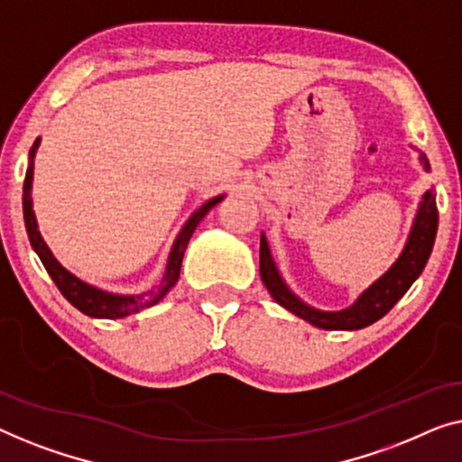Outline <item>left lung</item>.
Instances as JSON below:
<instances>
[{
  "label": "left lung",
  "mask_w": 462,
  "mask_h": 462,
  "mask_svg": "<svg viewBox=\"0 0 462 462\" xmlns=\"http://www.w3.org/2000/svg\"><path fill=\"white\" fill-rule=\"evenodd\" d=\"M419 159L425 171H429L431 167H429V161L423 152L419 154ZM435 234H438V205H435V190L429 188L423 199H420L411 234H408L400 257L395 259L392 268L379 281H374L366 291H362L360 297L349 308L339 311L311 308L289 289L274 257H272L268 238H265L263 232L262 243H259V274H262L265 289L274 297V301L281 303L284 310L293 311L295 316L303 318L311 327L324 330H358L385 316L404 297L411 284L420 276L429 255H431Z\"/></svg>",
  "instance_id": "obj_1"
}]
</instances>
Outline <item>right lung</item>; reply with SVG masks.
Wrapping results in <instances>:
<instances>
[{
	"instance_id": "1",
	"label": "right lung",
	"mask_w": 462,
	"mask_h": 462,
	"mask_svg": "<svg viewBox=\"0 0 462 462\" xmlns=\"http://www.w3.org/2000/svg\"><path fill=\"white\" fill-rule=\"evenodd\" d=\"M39 142H42V138L35 140V144L31 146V152H29V167H27V175H24V186H23V213H24V226H27L31 246H33V251L37 253L39 259H42L43 268L48 270V274L51 281H54L58 291L67 297V301L70 305H75V308L83 311L86 316L106 318V320L125 318L129 314H135V311L146 310L151 308V305L159 303L161 299H163L169 291L175 287V282H178L181 259H184V251L188 246V240L192 236V232L197 230L200 219H203L207 213L219 203V200H224L226 194L209 199L207 203L200 205L190 217H188L184 228L180 230V234L173 240L171 251H169V257H167L165 274L161 278V284L157 289L144 291V293H135V295L108 293V291H102L98 287H94V284L81 281V278H77L73 272L64 268V265L54 257V253L50 251V246L45 245L42 232H39L37 217L33 211V197H31V188H33V163H35Z\"/></svg>"
}]
</instances>
